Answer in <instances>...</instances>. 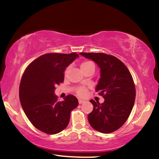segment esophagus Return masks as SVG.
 Returning a JSON list of instances; mask_svg holds the SVG:
<instances>
[{"label": "esophagus", "instance_id": "obj_1", "mask_svg": "<svg viewBox=\"0 0 159 159\" xmlns=\"http://www.w3.org/2000/svg\"><path fill=\"white\" fill-rule=\"evenodd\" d=\"M83 102H84V100H83V99H79V103L80 104H83Z\"/></svg>", "mask_w": 159, "mask_h": 159}]
</instances>
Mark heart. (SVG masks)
I'll return each instance as SVG.
<instances>
[{
	"label": "heart",
	"mask_w": 159,
	"mask_h": 159,
	"mask_svg": "<svg viewBox=\"0 0 159 159\" xmlns=\"http://www.w3.org/2000/svg\"><path fill=\"white\" fill-rule=\"evenodd\" d=\"M91 67L95 68V65H94V64L93 62H91L90 61H83V62L80 64V69H81L82 71H84V70L90 69ZM85 93H86V89L85 88H80L77 91V94L80 97L84 96L85 95Z\"/></svg>",
	"instance_id": "heart-1"
}]
</instances>
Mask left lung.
<instances>
[{
    "label": "left lung",
    "mask_w": 159,
    "mask_h": 159,
    "mask_svg": "<svg viewBox=\"0 0 159 159\" xmlns=\"http://www.w3.org/2000/svg\"><path fill=\"white\" fill-rule=\"evenodd\" d=\"M93 60L100 69L95 91L104 99L103 103L90 99L93 110L88 116L92 127L102 133H111L124 124L133 108L135 87L133 77L121 61L104 53L80 52Z\"/></svg>",
    "instance_id": "8db88e82"
}]
</instances>
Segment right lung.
Segmentation results:
<instances>
[{
    "label": "right lung",
    "mask_w": 159,
    "mask_h": 159,
    "mask_svg": "<svg viewBox=\"0 0 159 159\" xmlns=\"http://www.w3.org/2000/svg\"><path fill=\"white\" fill-rule=\"evenodd\" d=\"M79 57L71 54L50 53L40 56L29 64L21 78L20 99L30 122L47 134L60 133L68 125L71 111L79 102L69 95L58 102L55 86L64 81L67 66Z\"/></svg>",
    "instance_id": "1"
}]
</instances>
